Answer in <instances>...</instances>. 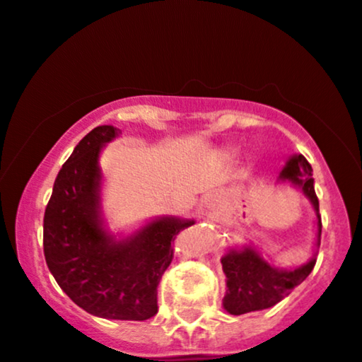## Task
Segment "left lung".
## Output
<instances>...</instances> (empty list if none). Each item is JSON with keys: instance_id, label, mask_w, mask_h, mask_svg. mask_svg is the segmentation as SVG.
<instances>
[{"instance_id": "8db88e82", "label": "left lung", "mask_w": 362, "mask_h": 362, "mask_svg": "<svg viewBox=\"0 0 362 362\" xmlns=\"http://www.w3.org/2000/svg\"><path fill=\"white\" fill-rule=\"evenodd\" d=\"M281 182H290L293 187L300 189L310 201L315 213V253L309 262L291 269L274 265L260 251L251 245L230 248L222 257V269L226 274V296L222 305L229 314L241 315L248 312L264 310L279 303L291 290L307 279L315 265V255L321 245V215L319 201L314 191L312 166L302 154H293L279 173Z\"/></svg>"}]
</instances>
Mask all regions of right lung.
Listing matches in <instances>:
<instances>
[{"label": "right lung", "instance_id": "right-lung-1", "mask_svg": "<svg viewBox=\"0 0 362 362\" xmlns=\"http://www.w3.org/2000/svg\"><path fill=\"white\" fill-rule=\"evenodd\" d=\"M119 130L93 128L53 184L43 220L45 260L64 293L91 315L146 321L158 314V284L173 258L175 235L194 220L165 215L114 235L102 213L100 152Z\"/></svg>", "mask_w": 362, "mask_h": 362}]
</instances>
